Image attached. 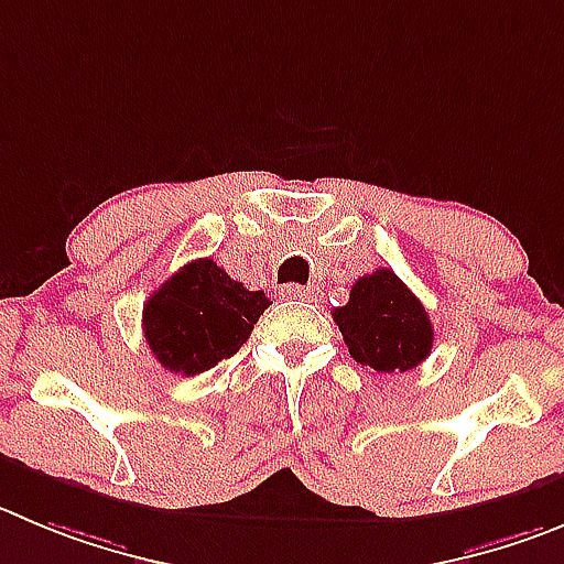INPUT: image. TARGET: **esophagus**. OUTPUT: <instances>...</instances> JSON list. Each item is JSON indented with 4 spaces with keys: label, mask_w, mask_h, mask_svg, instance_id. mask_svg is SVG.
<instances>
[{
    "label": "esophagus",
    "mask_w": 564,
    "mask_h": 564,
    "mask_svg": "<svg viewBox=\"0 0 564 564\" xmlns=\"http://www.w3.org/2000/svg\"><path fill=\"white\" fill-rule=\"evenodd\" d=\"M281 297H286V300H314V289L300 286V283H286V286H281Z\"/></svg>",
    "instance_id": "1"
}]
</instances>
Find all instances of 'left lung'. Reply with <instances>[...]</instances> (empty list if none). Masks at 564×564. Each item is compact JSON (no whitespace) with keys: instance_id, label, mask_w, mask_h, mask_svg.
I'll return each mask as SVG.
<instances>
[{"instance_id":"left-lung-1","label":"left lung","mask_w":564,"mask_h":564,"mask_svg":"<svg viewBox=\"0 0 564 564\" xmlns=\"http://www.w3.org/2000/svg\"><path fill=\"white\" fill-rule=\"evenodd\" d=\"M334 323L350 356L378 372L414 370L434 347L429 312L392 270L359 278L350 300L334 312Z\"/></svg>"}]
</instances>
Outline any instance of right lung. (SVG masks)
<instances>
[{"mask_svg":"<svg viewBox=\"0 0 564 564\" xmlns=\"http://www.w3.org/2000/svg\"><path fill=\"white\" fill-rule=\"evenodd\" d=\"M267 306L264 292L241 286L214 258H197L152 292L141 325L161 367L197 376L234 356Z\"/></svg>","mask_w":564,"mask_h":564,"instance_id":"right-lung-1","label":"right lung"}]
</instances>
